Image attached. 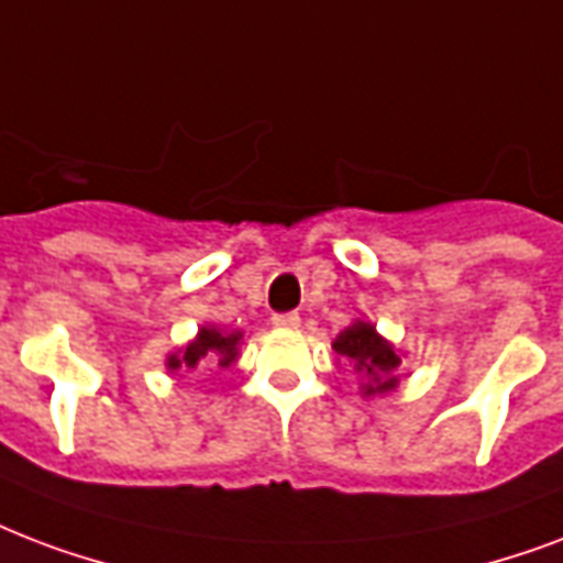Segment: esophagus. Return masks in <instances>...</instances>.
<instances>
[{
	"instance_id": "34e87169",
	"label": "esophagus",
	"mask_w": 563,
	"mask_h": 563,
	"mask_svg": "<svg viewBox=\"0 0 563 563\" xmlns=\"http://www.w3.org/2000/svg\"><path fill=\"white\" fill-rule=\"evenodd\" d=\"M274 328H283V330H295L300 328V316L298 312H277L274 316Z\"/></svg>"
}]
</instances>
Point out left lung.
<instances>
[{
    "label": "left lung",
    "mask_w": 563,
    "mask_h": 563,
    "mask_svg": "<svg viewBox=\"0 0 563 563\" xmlns=\"http://www.w3.org/2000/svg\"><path fill=\"white\" fill-rule=\"evenodd\" d=\"M333 349L342 357H349L357 372L372 377V384L366 386V396H372V393H386V389H393L398 384V377H393V372H396L401 360L393 351V345H386L384 339L377 336L372 324H363V321L351 324L345 333H339Z\"/></svg>",
    "instance_id": "8db88e82"
}]
</instances>
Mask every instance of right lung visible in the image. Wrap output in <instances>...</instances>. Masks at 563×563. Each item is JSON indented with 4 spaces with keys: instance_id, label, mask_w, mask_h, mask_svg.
<instances>
[{
    "instance_id": "right-lung-1",
    "label": "right lung",
    "mask_w": 563,
    "mask_h": 563,
    "mask_svg": "<svg viewBox=\"0 0 563 563\" xmlns=\"http://www.w3.org/2000/svg\"><path fill=\"white\" fill-rule=\"evenodd\" d=\"M239 336H242V333H221V330H214V328H203L200 330V336L188 345L186 354L167 360V368H179V366L195 368L203 357L218 360V366H230V363L239 357V351H235Z\"/></svg>"
}]
</instances>
